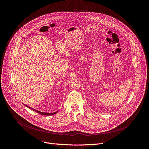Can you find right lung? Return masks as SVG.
Returning a JSON list of instances; mask_svg holds the SVG:
<instances>
[{
    "instance_id": "right-lung-1",
    "label": "right lung",
    "mask_w": 149,
    "mask_h": 149,
    "mask_svg": "<svg viewBox=\"0 0 149 149\" xmlns=\"http://www.w3.org/2000/svg\"><path fill=\"white\" fill-rule=\"evenodd\" d=\"M24 105H25V106H26V107H27L28 108L31 109L32 110H33V111H34L38 113H39V114H42V115H44V116H52V115H54V114H56V113H58V111H57L54 112V113H44V112H41V111H38V110H36V109H33V108H31V107H29V106H28V105H25V104H24Z\"/></svg>"
}]
</instances>
